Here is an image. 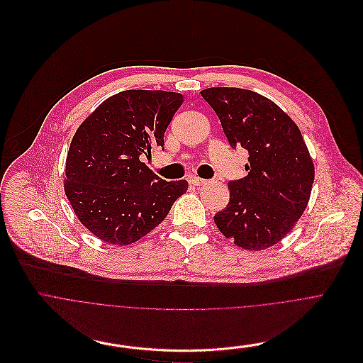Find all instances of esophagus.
Wrapping results in <instances>:
<instances>
[{
	"mask_svg": "<svg viewBox=\"0 0 363 363\" xmlns=\"http://www.w3.org/2000/svg\"><path fill=\"white\" fill-rule=\"evenodd\" d=\"M190 183H191L193 186H203V184L206 183V180L201 179V177H191V179H190Z\"/></svg>",
	"mask_w": 363,
	"mask_h": 363,
	"instance_id": "obj_1",
	"label": "esophagus"
}]
</instances>
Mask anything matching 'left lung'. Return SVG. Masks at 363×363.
Wrapping results in <instances>:
<instances>
[{
	"label": "left lung",
	"mask_w": 363,
	"mask_h": 363,
	"mask_svg": "<svg viewBox=\"0 0 363 363\" xmlns=\"http://www.w3.org/2000/svg\"><path fill=\"white\" fill-rule=\"evenodd\" d=\"M220 118L229 144L249 152L247 176L229 182V204L214 223L246 250L279 243L305 211L315 167L296 123L269 99L245 89L200 91Z\"/></svg>",
	"instance_id": "8db88e82"
}]
</instances>
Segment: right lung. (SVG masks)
<instances>
[{"mask_svg":"<svg viewBox=\"0 0 363 363\" xmlns=\"http://www.w3.org/2000/svg\"><path fill=\"white\" fill-rule=\"evenodd\" d=\"M183 96L125 90L103 101L77 128L65 162V196L79 220L106 243L127 246L159 226L187 191L166 182L141 156L164 146Z\"/></svg>","mask_w":363,"mask_h":363,"instance_id":"right-lung-1","label":"right lung"}]
</instances>
